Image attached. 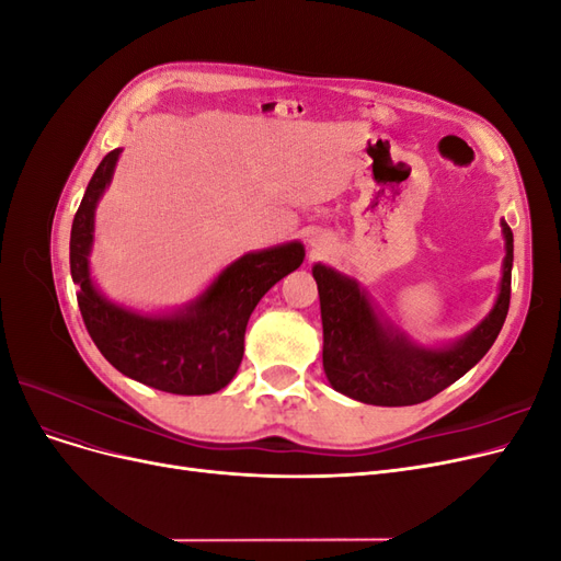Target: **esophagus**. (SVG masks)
Masks as SVG:
<instances>
[{
	"mask_svg": "<svg viewBox=\"0 0 561 561\" xmlns=\"http://www.w3.org/2000/svg\"><path fill=\"white\" fill-rule=\"evenodd\" d=\"M311 248H313L316 252H322V250H325V243H322L320 239H313V241H311Z\"/></svg>",
	"mask_w": 561,
	"mask_h": 561,
	"instance_id": "34e87169",
	"label": "esophagus"
}]
</instances>
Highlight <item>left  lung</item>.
Instances as JSON below:
<instances>
[{"mask_svg": "<svg viewBox=\"0 0 561 561\" xmlns=\"http://www.w3.org/2000/svg\"><path fill=\"white\" fill-rule=\"evenodd\" d=\"M503 278L494 309L458 342L443 348L414 344L404 332L383 322L358 280L316 264L320 295L322 367L334 390L365 404L404 407L431 400L461 379L496 342L511 307L513 231L505 222Z\"/></svg>", "mask_w": 561, "mask_h": 561, "instance_id": "obj_1", "label": "left lung"}]
</instances>
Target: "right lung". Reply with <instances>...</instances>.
<instances>
[{"mask_svg": "<svg viewBox=\"0 0 561 561\" xmlns=\"http://www.w3.org/2000/svg\"><path fill=\"white\" fill-rule=\"evenodd\" d=\"M118 154L122 149H112L100 161L72 222L70 268L83 325L122 375L175 396L217 393L239 371L250 313L271 287L299 268L304 245L293 241L243 254L175 313L147 316L118 307L100 295L89 268L95 206L112 182Z\"/></svg>", "mask_w": 561, "mask_h": 561, "instance_id": "obj_1", "label": "right lung"}]
</instances>
